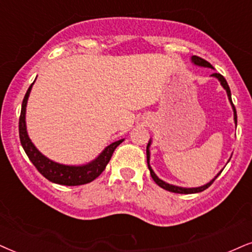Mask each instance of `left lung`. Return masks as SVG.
Instances as JSON below:
<instances>
[{
	"mask_svg": "<svg viewBox=\"0 0 252 252\" xmlns=\"http://www.w3.org/2000/svg\"><path fill=\"white\" fill-rule=\"evenodd\" d=\"M190 62H192V63H194V65L200 66V67H206V68H212V69H214V67H213L211 63H209L208 62H206L205 59L200 58V57H197V56H192V57H190ZM211 76H214V78L218 79V80L220 81V84H221L222 87H223V88L225 89V92H227L228 100H229V102H230V104H231L232 111H234V122H235V126H237V114H236V109H235V106H234V104H232L231 92H230V88H229V86H228L227 80H225V79H224L223 76H222L221 74H219V73H213V74H212ZM151 143H152V141H151V139H150L149 144H148V146H146V160H148V167H149V170H150V174H151L152 179L155 180V183L157 184L158 186H160L161 189L168 190V192L179 193V194H194V193H200V192H202V190H205V189H208V187L211 186V185H212L213 183H214V180L216 179V178H218V177L220 176V174H221L222 170L220 171L219 173L216 174V176H215L214 178H213V179H212L211 181H209V183H207V184L203 185V186H199V187H181V186H176V185H172V184L165 183L164 180L159 179L157 174L155 173V171L152 170V167L150 166V146H151ZM230 158H231V157H230ZM230 158H229V160H230ZM229 160H228V161H229Z\"/></svg>",
	"mask_w": 252,
	"mask_h": 252,
	"instance_id": "8db88e82",
	"label": "left lung"
}]
</instances>
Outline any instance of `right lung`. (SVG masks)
I'll list each match as a JSON object with an SVG mask.
<instances>
[{"label": "right lung", "instance_id": "add662e5", "mask_svg": "<svg viewBox=\"0 0 252 252\" xmlns=\"http://www.w3.org/2000/svg\"><path fill=\"white\" fill-rule=\"evenodd\" d=\"M36 81V80H34ZM34 81L29 87L27 94L23 98L22 103V110L20 116V139L21 144L23 146L25 154L29 157L38 171L46 178L47 180L52 181L55 184L65 185V186H79V185L88 184L91 181L100 176L102 173L107 164L109 163L113 152L122 143L124 139H120L111 143L110 145L106 146V149L97 156L96 158L91 160L87 164L82 165H65L57 163L55 160H51L46 156H44L38 150L30 137L28 135L27 122H25V114H27V104L29 100V95L31 93V88Z\"/></svg>", "mask_w": 252, "mask_h": 252}]
</instances>
